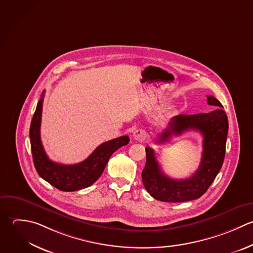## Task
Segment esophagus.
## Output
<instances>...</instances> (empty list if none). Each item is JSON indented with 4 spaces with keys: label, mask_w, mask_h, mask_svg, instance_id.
<instances>
[{
    "label": "esophagus",
    "mask_w": 253,
    "mask_h": 253,
    "mask_svg": "<svg viewBox=\"0 0 253 253\" xmlns=\"http://www.w3.org/2000/svg\"><path fill=\"white\" fill-rule=\"evenodd\" d=\"M133 137L135 140H138V141H142L146 138V132L142 129H137L134 131L133 133Z\"/></svg>",
    "instance_id": "34e87169"
}]
</instances>
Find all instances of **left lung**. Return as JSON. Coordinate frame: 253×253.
I'll return each instance as SVG.
<instances>
[{"label": "left lung", "mask_w": 253, "mask_h": 253, "mask_svg": "<svg viewBox=\"0 0 253 253\" xmlns=\"http://www.w3.org/2000/svg\"><path fill=\"white\" fill-rule=\"evenodd\" d=\"M209 105L216 107L211 112L180 114L174 116L167 129L159 136L158 143H165L172 135L179 136L188 130H195L203 136V153L198 169L187 179H172L167 176L150 147H146V166L142 180L146 190L155 199L177 203L200 198L219 173L225 159L229 122L224 106L213 95L207 96Z\"/></svg>", "instance_id": "obj_1"}]
</instances>
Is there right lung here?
Segmentation results:
<instances>
[{"mask_svg":"<svg viewBox=\"0 0 253 253\" xmlns=\"http://www.w3.org/2000/svg\"><path fill=\"white\" fill-rule=\"evenodd\" d=\"M43 97L44 91L37 103L29 129L33 164L37 173L48 183L65 192L77 191L90 186L102 174L111 155L129 143V137L121 136L102 143L82 163L76 165L54 163L47 157L40 140Z\"/></svg>","mask_w":253,"mask_h":253,"instance_id":"add662e5","label":"right lung"}]
</instances>
